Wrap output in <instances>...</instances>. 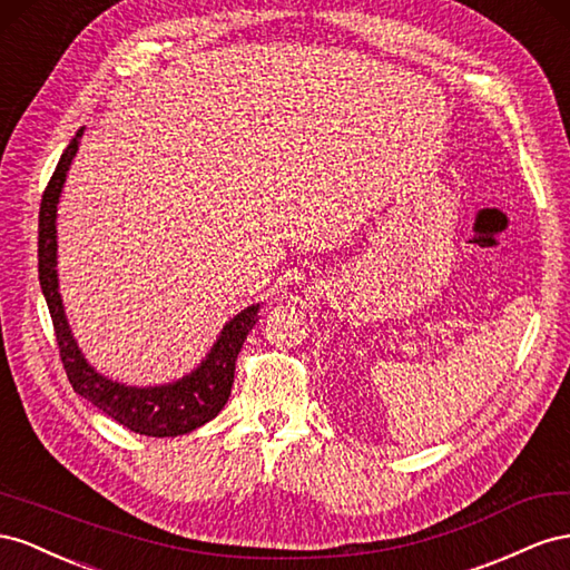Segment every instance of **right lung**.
Returning a JSON list of instances; mask_svg holds the SVG:
<instances>
[{
    "mask_svg": "<svg viewBox=\"0 0 570 570\" xmlns=\"http://www.w3.org/2000/svg\"><path fill=\"white\" fill-rule=\"evenodd\" d=\"M83 136V128L63 150L59 165L42 193L40 203V224H38V272H40V286L50 307L55 336L59 346V357L67 370V377L73 386V392L88 399L95 409H100L111 420H117L126 430L145 434V436H176L188 434L195 428L205 425L224 409L229 401L232 384H234V370L236 357L243 348L248 332L257 322V307L250 305L246 311L238 313L229 324H226L217 344L205 357L200 367L190 372L188 377L178 380L167 386H124L119 382H111L86 363L80 355L71 330L63 315L59 284H57V203L63 181H67V171L71 159L76 157L78 140Z\"/></svg>",
    "mask_w": 570,
    "mask_h": 570,
    "instance_id": "obj_1",
    "label": "right lung"
}]
</instances>
